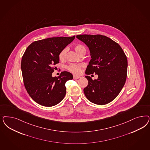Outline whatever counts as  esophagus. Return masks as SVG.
Segmentation results:
<instances>
[{
  "instance_id": "1",
  "label": "esophagus",
  "mask_w": 150,
  "mask_h": 150,
  "mask_svg": "<svg viewBox=\"0 0 150 150\" xmlns=\"http://www.w3.org/2000/svg\"><path fill=\"white\" fill-rule=\"evenodd\" d=\"M81 78V76H76V75H74V76H73V78H74V79H78V78Z\"/></svg>"
}]
</instances>
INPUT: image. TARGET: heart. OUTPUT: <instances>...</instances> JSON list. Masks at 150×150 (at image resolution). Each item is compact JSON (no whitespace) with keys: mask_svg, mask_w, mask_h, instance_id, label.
Here are the masks:
<instances>
[{"mask_svg":"<svg viewBox=\"0 0 150 150\" xmlns=\"http://www.w3.org/2000/svg\"><path fill=\"white\" fill-rule=\"evenodd\" d=\"M74 50L78 54H81V53H85L86 52V50L84 47V46L78 44L74 46ZM67 52V48H64L63 49L61 52L59 54V59L61 61H63L66 58V55ZM82 64H71L68 66H67V69L71 72L73 73L74 74H79L81 72V68L82 67Z\"/></svg>","mask_w":150,"mask_h":150,"instance_id":"heart-1","label":"heart"}]
</instances>
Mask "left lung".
<instances>
[{
    "label": "left lung",
    "mask_w": 150,
    "mask_h": 150,
    "mask_svg": "<svg viewBox=\"0 0 150 150\" xmlns=\"http://www.w3.org/2000/svg\"><path fill=\"white\" fill-rule=\"evenodd\" d=\"M76 38L89 49L91 59L86 74L96 73L93 80L86 76L88 84L84 88L87 99L94 104L105 105L112 101L121 92L125 83L127 60L120 45L101 35H80Z\"/></svg>",
    "instance_id": "8db88e82"
}]
</instances>
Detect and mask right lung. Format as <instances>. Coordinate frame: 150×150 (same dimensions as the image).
Segmentation results:
<instances>
[{"label": "right lung", "instance_id": "add662e5", "mask_svg": "<svg viewBox=\"0 0 150 150\" xmlns=\"http://www.w3.org/2000/svg\"><path fill=\"white\" fill-rule=\"evenodd\" d=\"M72 37L50 38L30 44L23 56L21 68L25 87L35 102L45 106L57 105L66 93V82L72 79L67 71L56 77L52 76L59 63V54L71 43Z\"/></svg>", "mask_w": 150, "mask_h": 150}]
</instances>
